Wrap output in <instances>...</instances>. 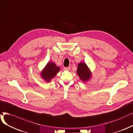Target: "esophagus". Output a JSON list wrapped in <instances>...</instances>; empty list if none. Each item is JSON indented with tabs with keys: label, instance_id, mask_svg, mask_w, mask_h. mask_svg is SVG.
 I'll return each instance as SVG.
<instances>
[{
	"label": "esophagus",
	"instance_id": "esophagus-1",
	"mask_svg": "<svg viewBox=\"0 0 133 133\" xmlns=\"http://www.w3.org/2000/svg\"><path fill=\"white\" fill-rule=\"evenodd\" d=\"M64 69L66 70H69L70 69V66H69V67H64Z\"/></svg>",
	"mask_w": 133,
	"mask_h": 133
}]
</instances>
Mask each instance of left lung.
Wrapping results in <instances>:
<instances>
[{
    "label": "left lung",
    "mask_w": 133,
    "mask_h": 133,
    "mask_svg": "<svg viewBox=\"0 0 133 133\" xmlns=\"http://www.w3.org/2000/svg\"><path fill=\"white\" fill-rule=\"evenodd\" d=\"M77 74L79 78L84 82L88 81L92 76V72L84 62L78 64Z\"/></svg>",
    "instance_id": "8db88e82"
}]
</instances>
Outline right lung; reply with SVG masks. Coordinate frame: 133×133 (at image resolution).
<instances>
[{"instance_id":"1","label":"right lung","mask_w":133,"mask_h":133,"mask_svg":"<svg viewBox=\"0 0 133 133\" xmlns=\"http://www.w3.org/2000/svg\"><path fill=\"white\" fill-rule=\"evenodd\" d=\"M59 66H57L54 62H48L41 72V77L46 82H50L57 74L59 71Z\"/></svg>"}]
</instances>
